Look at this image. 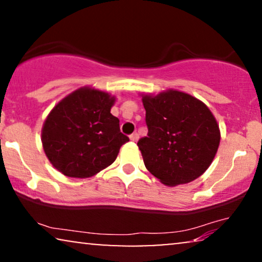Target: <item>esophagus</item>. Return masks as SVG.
I'll return each mask as SVG.
<instances>
[{
  "mask_svg": "<svg viewBox=\"0 0 262 262\" xmlns=\"http://www.w3.org/2000/svg\"><path fill=\"white\" fill-rule=\"evenodd\" d=\"M138 138H139V136H138L137 132H135V134H132V135L130 136V139H131L132 142H137Z\"/></svg>",
  "mask_w": 262,
  "mask_h": 262,
  "instance_id": "1",
  "label": "esophagus"
}]
</instances>
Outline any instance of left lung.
<instances>
[{"label":"left lung","instance_id":"8db88e82","mask_svg":"<svg viewBox=\"0 0 262 262\" xmlns=\"http://www.w3.org/2000/svg\"><path fill=\"white\" fill-rule=\"evenodd\" d=\"M142 100L148 136L137 145L146 169L167 186L195 180L209 168L220 145L213 114L205 103L178 91Z\"/></svg>","mask_w":262,"mask_h":262}]
</instances>
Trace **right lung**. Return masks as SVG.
Returning <instances> with one entry per match:
<instances>
[{
	"label": "right lung",
	"mask_w": 262,
	"mask_h": 262,
	"mask_svg": "<svg viewBox=\"0 0 262 262\" xmlns=\"http://www.w3.org/2000/svg\"><path fill=\"white\" fill-rule=\"evenodd\" d=\"M113 103L108 93L81 88L53 107L41 142L57 170L69 178H91L116 161L128 137L111 113Z\"/></svg>",
	"instance_id": "add662e5"
}]
</instances>
